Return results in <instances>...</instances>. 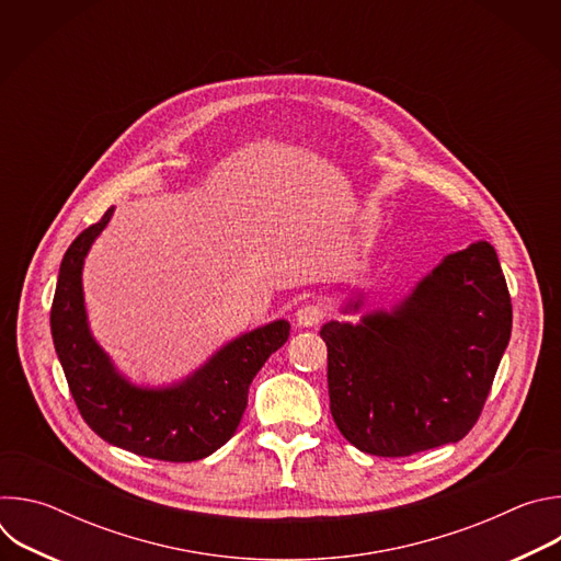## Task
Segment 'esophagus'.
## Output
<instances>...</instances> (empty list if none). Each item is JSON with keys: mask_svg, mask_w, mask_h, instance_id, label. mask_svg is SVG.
Listing matches in <instances>:
<instances>
[{"mask_svg": "<svg viewBox=\"0 0 561 561\" xmlns=\"http://www.w3.org/2000/svg\"><path fill=\"white\" fill-rule=\"evenodd\" d=\"M295 317H297V324L299 327L308 329V327H314V324L322 322V319H324V308L319 306V304H304V306L297 308Z\"/></svg>", "mask_w": 561, "mask_h": 561, "instance_id": "34e87169", "label": "esophagus"}]
</instances>
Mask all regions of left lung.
I'll use <instances>...</instances> for the list:
<instances>
[{"label": "left lung", "instance_id": "obj_1", "mask_svg": "<svg viewBox=\"0 0 561 561\" xmlns=\"http://www.w3.org/2000/svg\"><path fill=\"white\" fill-rule=\"evenodd\" d=\"M511 329L508 286L489 242L448 255L390 312L324 324L340 433L377 457L459 442L482 415Z\"/></svg>", "mask_w": 561, "mask_h": 561}]
</instances>
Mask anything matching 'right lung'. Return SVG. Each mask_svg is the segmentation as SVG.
I'll return each instance as SVG.
<instances>
[{
  "mask_svg": "<svg viewBox=\"0 0 561 561\" xmlns=\"http://www.w3.org/2000/svg\"><path fill=\"white\" fill-rule=\"evenodd\" d=\"M111 215L79 232L59 266L50 333L70 394L91 431L117 448L159 461L204 459L234 435L253 377L286 344L290 324L277 319L232 340L182 383L133 386L93 340L84 308V257Z\"/></svg>",
  "mask_w": 561,
  "mask_h": 561,
  "instance_id": "right-lung-1",
  "label": "right lung"
}]
</instances>
